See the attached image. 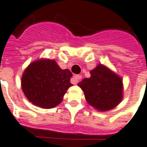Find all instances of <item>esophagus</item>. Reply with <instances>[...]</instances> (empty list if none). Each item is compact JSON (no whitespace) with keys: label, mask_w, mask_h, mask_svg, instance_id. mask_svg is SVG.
<instances>
[{"label":"esophagus","mask_w":147,"mask_h":147,"mask_svg":"<svg viewBox=\"0 0 147 147\" xmlns=\"http://www.w3.org/2000/svg\"><path fill=\"white\" fill-rule=\"evenodd\" d=\"M74 79H75V83H78L81 81V79H82V76H79V75H77L76 76H74Z\"/></svg>","instance_id":"obj_1"}]
</instances>
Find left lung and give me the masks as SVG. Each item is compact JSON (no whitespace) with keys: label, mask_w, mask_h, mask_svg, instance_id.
<instances>
[{"label":"left lung","mask_w":147,"mask_h":147,"mask_svg":"<svg viewBox=\"0 0 147 147\" xmlns=\"http://www.w3.org/2000/svg\"><path fill=\"white\" fill-rule=\"evenodd\" d=\"M90 78L79 83L86 100L99 111H108L117 106L122 99V81L107 68L99 65L90 71Z\"/></svg>","instance_id":"left-lung-1"}]
</instances>
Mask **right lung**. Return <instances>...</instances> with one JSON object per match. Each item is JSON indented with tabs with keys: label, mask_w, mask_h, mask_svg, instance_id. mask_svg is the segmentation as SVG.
Listing matches in <instances>:
<instances>
[{
	"label": "right lung",
	"mask_w": 147,
	"mask_h": 147,
	"mask_svg": "<svg viewBox=\"0 0 147 147\" xmlns=\"http://www.w3.org/2000/svg\"><path fill=\"white\" fill-rule=\"evenodd\" d=\"M72 75L54 60H40L30 64L22 78V88L28 100L42 108H53L61 102Z\"/></svg>",
	"instance_id": "1"
}]
</instances>
